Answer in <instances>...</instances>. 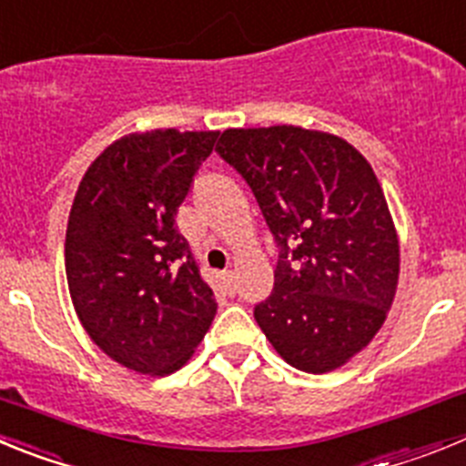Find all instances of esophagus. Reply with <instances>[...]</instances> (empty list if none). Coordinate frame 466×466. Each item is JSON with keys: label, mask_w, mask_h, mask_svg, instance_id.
<instances>
[{"label": "esophagus", "mask_w": 466, "mask_h": 466, "mask_svg": "<svg viewBox=\"0 0 466 466\" xmlns=\"http://www.w3.org/2000/svg\"><path fill=\"white\" fill-rule=\"evenodd\" d=\"M223 283H225V288H228L229 292L237 290V285H234V271L232 269L223 271Z\"/></svg>", "instance_id": "34e87169"}]
</instances>
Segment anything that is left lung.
I'll return each instance as SVG.
<instances>
[{"label":"left lung","instance_id":"8db88e82","mask_svg":"<svg viewBox=\"0 0 466 466\" xmlns=\"http://www.w3.org/2000/svg\"><path fill=\"white\" fill-rule=\"evenodd\" d=\"M216 153L248 183L279 248L274 290L255 320L295 369L325 374L385 320L400 243L383 190L339 137L276 125L225 129Z\"/></svg>","mask_w":466,"mask_h":466}]
</instances>
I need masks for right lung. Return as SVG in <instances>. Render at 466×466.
<instances>
[{
  "instance_id": "add662e5",
  "label": "right lung",
  "mask_w": 466,
  "mask_h": 466,
  "mask_svg": "<svg viewBox=\"0 0 466 466\" xmlns=\"http://www.w3.org/2000/svg\"><path fill=\"white\" fill-rule=\"evenodd\" d=\"M216 137L129 134L92 162L71 207L65 264L78 320L139 374L183 367L216 316V295L176 228Z\"/></svg>"
}]
</instances>
